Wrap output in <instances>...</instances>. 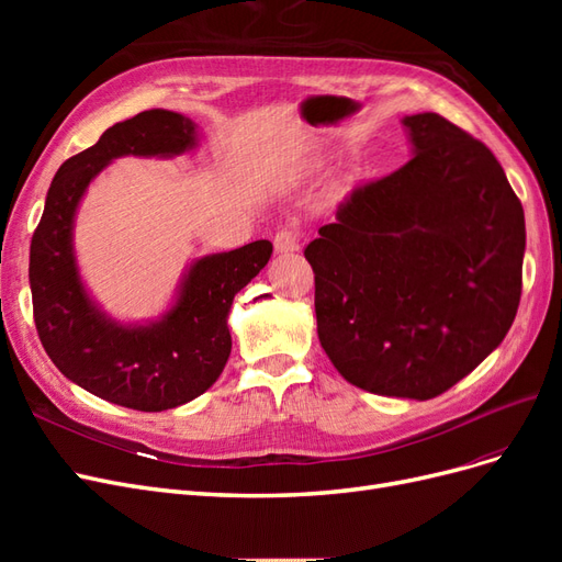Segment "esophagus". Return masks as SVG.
<instances>
[{
  "instance_id": "esophagus-1",
  "label": "esophagus",
  "mask_w": 562,
  "mask_h": 562,
  "mask_svg": "<svg viewBox=\"0 0 562 562\" xmlns=\"http://www.w3.org/2000/svg\"><path fill=\"white\" fill-rule=\"evenodd\" d=\"M277 252H293L300 248V229L297 227H283L274 236Z\"/></svg>"
}]
</instances>
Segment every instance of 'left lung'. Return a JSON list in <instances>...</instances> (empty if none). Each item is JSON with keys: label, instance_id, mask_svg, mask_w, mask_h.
<instances>
[{"label": "left lung", "instance_id": "obj_1", "mask_svg": "<svg viewBox=\"0 0 562 562\" xmlns=\"http://www.w3.org/2000/svg\"><path fill=\"white\" fill-rule=\"evenodd\" d=\"M415 157L356 184L304 248L321 347L370 394L429 401L497 349L522 291L525 215L495 155L436 112Z\"/></svg>", "mask_w": 562, "mask_h": 562}]
</instances>
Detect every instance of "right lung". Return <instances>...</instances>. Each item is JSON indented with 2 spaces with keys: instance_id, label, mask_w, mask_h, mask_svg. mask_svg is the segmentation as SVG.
Returning a JSON list of instances; mask_svg holds the SVG:
<instances>
[{
  "instance_id": "obj_1",
  "label": "right lung",
  "mask_w": 562,
  "mask_h": 562,
  "mask_svg": "<svg viewBox=\"0 0 562 562\" xmlns=\"http://www.w3.org/2000/svg\"><path fill=\"white\" fill-rule=\"evenodd\" d=\"M194 145L196 124L168 110L110 126L58 168L32 234V314L48 359L67 380L131 411L178 407L220 378L232 351V300L271 258L262 239L196 260L176 307L149 326H116L89 300L72 252L75 213L89 182L116 157H171Z\"/></svg>"
}]
</instances>
